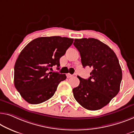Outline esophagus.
Returning <instances> with one entry per match:
<instances>
[{
    "instance_id": "obj_1",
    "label": "esophagus",
    "mask_w": 134,
    "mask_h": 134,
    "mask_svg": "<svg viewBox=\"0 0 134 134\" xmlns=\"http://www.w3.org/2000/svg\"><path fill=\"white\" fill-rule=\"evenodd\" d=\"M73 75H71V74H70V73H67V77H68V78H70V77H73Z\"/></svg>"
}]
</instances>
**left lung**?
I'll list each match as a JSON object with an SVG mask.
<instances>
[{"instance_id":"obj_1","label":"left lung","mask_w":134,"mask_h":134,"mask_svg":"<svg viewBox=\"0 0 134 134\" xmlns=\"http://www.w3.org/2000/svg\"><path fill=\"white\" fill-rule=\"evenodd\" d=\"M83 67L92 69L90 77L77 76L80 83L73 89L75 99L82 107L95 111L108 104L120 90L122 71L116 55L108 46L99 40L75 39Z\"/></svg>"}]
</instances>
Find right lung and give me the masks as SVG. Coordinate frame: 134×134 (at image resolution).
Here are the masks:
<instances>
[{
    "label": "right lung",
    "mask_w": 134,
    "mask_h": 134,
    "mask_svg": "<svg viewBox=\"0 0 134 134\" xmlns=\"http://www.w3.org/2000/svg\"><path fill=\"white\" fill-rule=\"evenodd\" d=\"M73 42V38L59 36L39 37L21 51L15 64L14 85L27 102L39 104L51 99L66 79L65 74L49 70L59 67V59Z\"/></svg>",
    "instance_id": "obj_1"
}]
</instances>
